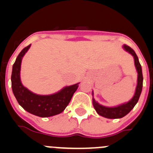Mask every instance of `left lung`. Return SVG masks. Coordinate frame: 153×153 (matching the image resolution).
Returning a JSON list of instances; mask_svg holds the SVG:
<instances>
[{
    "instance_id": "obj_1",
    "label": "left lung",
    "mask_w": 153,
    "mask_h": 153,
    "mask_svg": "<svg viewBox=\"0 0 153 153\" xmlns=\"http://www.w3.org/2000/svg\"><path fill=\"white\" fill-rule=\"evenodd\" d=\"M123 48L125 51L129 52V54L133 56L134 61H135V66L136 68V70L138 72V80H137V86L135 88V92L133 97L129 100L128 102L124 104H120L116 106H105L100 104L97 102L93 98V92H92V104L97 113L101 116L104 117L106 118H110V119H116V118H121L127 115L131 110L134 108L135 104L138 103L139 97L141 95V91H142L143 86V75H142V69L140 64L138 58L137 56L135 51L131 47H128L126 45L123 46Z\"/></svg>"
}]
</instances>
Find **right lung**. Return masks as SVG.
<instances>
[{
    "label": "right lung",
    "mask_w": 153,
    "mask_h": 153,
    "mask_svg": "<svg viewBox=\"0 0 153 153\" xmlns=\"http://www.w3.org/2000/svg\"><path fill=\"white\" fill-rule=\"evenodd\" d=\"M30 47L31 44L22 49L12 67L11 81L14 95L26 111L36 116L47 118L61 113L69 104L79 83L65 86L52 95H38L29 90L21 83L20 73L22 58Z\"/></svg>",
    "instance_id": "1"
}]
</instances>
